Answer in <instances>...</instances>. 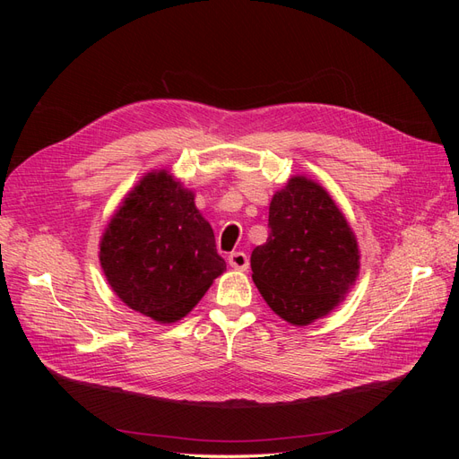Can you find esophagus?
Instances as JSON below:
<instances>
[{"instance_id":"obj_1","label":"esophagus","mask_w":459,"mask_h":459,"mask_svg":"<svg viewBox=\"0 0 459 459\" xmlns=\"http://www.w3.org/2000/svg\"><path fill=\"white\" fill-rule=\"evenodd\" d=\"M228 262H230V266H231L233 270L245 272V270L248 268V256H247L245 253H241V251L231 253V255L228 256Z\"/></svg>"}]
</instances>
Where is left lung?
I'll return each instance as SVG.
<instances>
[{
    "label": "left lung",
    "instance_id": "left-lung-1",
    "mask_svg": "<svg viewBox=\"0 0 459 459\" xmlns=\"http://www.w3.org/2000/svg\"><path fill=\"white\" fill-rule=\"evenodd\" d=\"M270 235L251 255L253 281L268 307L293 325L329 314L354 285L359 253L329 193L290 178L270 203Z\"/></svg>",
    "mask_w": 459,
    "mask_h": 459
}]
</instances>
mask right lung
<instances>
[{"mask_svg":"<svg viewBox=\"0 0 459 459\" xmlns=\"http://www.w3.org/2000/svg\"><path fill=\"white\" fill-rule=\"evenodd\" d=\"M100 260L118 299L160 324L193 310L226 260L195 195L166 170L143 176L110 218Z\"/></svg>","mask_w":459,"mask_h":459,"instance_id":"add662e5","label":"right lung"}]
</instances>
